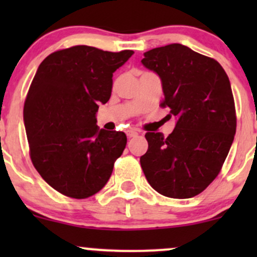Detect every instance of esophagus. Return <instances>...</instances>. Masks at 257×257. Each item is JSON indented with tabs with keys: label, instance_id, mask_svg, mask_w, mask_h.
<instances>
[{
	"label": "esophagus",
	"instance_id": "esophagus-1",
	"mask_svg": "<svg viewBox=\"0 0 257 257\" xmlns=\"http://www.w3.org/2000/svg\"><path fill=\"white\" fill-rule=\"evenodd\" d=\"M138 135V131L137 129H128L126 131V137H128L129 139L131 138H135Z\"/></svg>",
	"mask_w": 257,
	"mask_h": 257
}]
</instances>
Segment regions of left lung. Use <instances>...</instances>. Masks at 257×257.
Returning <instances> with one entry per match:
<instances>
[{
	"mask_svg": "<svg viewBox=\"0 0 257 257\" xmlns=\"http://www.w3.org/2000/svg\"><path fill=\"white\" fill-rule=\"evenodd\" d=\"M146 69L159 76L163 107L176 124L166 138L146 133L149 150L140 157L149 184L170 198H191L219 175L237 126L234 100L222 66L180 43L144 53Z\"/></svg>",
	"mask_w": 257,
	"mask_h": 257,
	"instance_id": "left-lung-1",
	"label": "left lung"
}]
</instances>
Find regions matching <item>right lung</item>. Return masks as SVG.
<instances>
[{
  "label": "right lung",
  "instance_id": "add662e5",
  "mask_svg": "<svg viewBox=\"0 0 257 257\" xmlns=\"http://www.w3.org/2000/svg\"><path fill=\"white\" fill-rule=\"evenodd\" d=\"M134 54L75 46L38 66L24 104L32 164L58 192L83 199L99 192L126 145L123 132L96 125L111 96L112 76Z\"/></svg>",
  "mask_w": 257,
  "mask_h": 257
}]
</instances>
